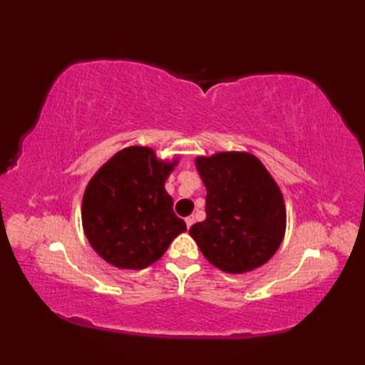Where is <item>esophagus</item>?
I'll use <instances>...</instances> for the list:
<instances>
[{"label": "esophagus", "instance_id": "esophagus-1", "mask_svg": "<svg viewBox=\"0 0 365 365\" xmlns=\"http://www.w3.org/2000/svg\"><path fill=\"white\" fill-rule=\"evenodd\" d=\"M185 222H187V227L190 229L192 226V222H195V216H188V218H185Z\"/></svg>", "mask_w": 365, "mask_h": 365}]
</instances>
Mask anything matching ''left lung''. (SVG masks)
I'll return each mask as SVG.
<instances>
[{
	"label": "left lung",
	"mask_w": 365,
	"mask_h": 365,
	"mask_svg": "<svg viewBox=\"0 0 365 365\" xmlns=\"http://www.w3.org/2000/svg\"><path fill=\"white\" fill-rule=\"evenodd\" d=\"M207 188L202 222L191 226L204 257L232 274L267 263L282 243L285 204L274 178L247 152H220L196 158Z\"/></svg>",
	"instance_id": "1"
}]
</instances>
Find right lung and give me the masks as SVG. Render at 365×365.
<instances>
[{"instance_id":"1","label":"right lung","mask_w":365,"mask_h":365,"mask_svg":"<svg viewBox=\"0 0 365 365\" xmlns=\"http://www.w3.org/2000/svg\"><path fill=\"white\" fill-rule=\"evenodd\" d=\"M177 163L178 158L158 160L150 147L131 145L91 178L81 205L83 230L103 260L118 268L143 269L187 230L165 190Z\"/></svg>"}]
</instances>
